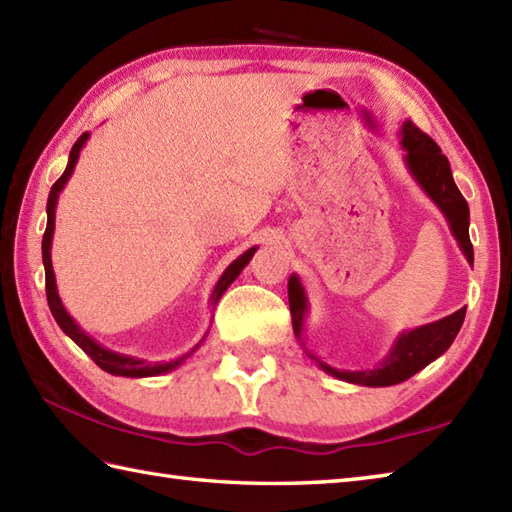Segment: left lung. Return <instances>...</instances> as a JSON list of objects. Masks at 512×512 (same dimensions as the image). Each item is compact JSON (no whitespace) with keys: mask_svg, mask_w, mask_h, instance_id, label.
I'll return each instance as SVG.
<instances>
[{"mask_svg":"<svg viewBox=\"0 0 512 512\" xmlns=\"http://www.w3.org/2000/svg\"><path fill=\"white\" fill-rule=\"evenodd\" d=\"M400 145L405 149V165L418 187L429 195L431 202L438 206L442 215L447 217L449 228L453 237L458 239V246L466 257V262L473 266V244L469 239V204H466L464 195L455 187L453 173L449 167L447 156L442 154L436 140L429 138L424 132L405 121L400 127ZM288 301H290V314H292V330H295L297 341L308 352L306 343H303V323H306V314L310 310L306 290H303L299 277L292 273L288 279ZM466 308L449 314L440 321H433L420 328H413L407 332H400L396 336L394 345H391L389 354L380 361L374 369H358V372H347V369H336L319 361L317 356L310 354V358L319 363L323 372L330 376L345 380V383L363 385V387H389L398 385L402 380L418 374L422 367L436 361L438 356L449 350L451 343L458 336L462 323H464Z\"/></svg>","mask_w":512,"mask_h":512,"instance_id":"obj_1","label":"left lung"}]
</instances>
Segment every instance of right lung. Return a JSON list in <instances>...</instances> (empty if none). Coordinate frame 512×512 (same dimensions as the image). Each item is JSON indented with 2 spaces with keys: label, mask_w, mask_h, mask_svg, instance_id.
<instances>
[{
  "label": "right lung",
  "mask_w": 512,
  "mask_h": 512,
  "mask_svg": "<svg viewBox=\"0 0 512 512\" xmlns=\"http://www.w3.org/2000/svg\"><path fill=\"white\" fill-rule=\"evenodd\" d=\"M90 138V132H85L79 140H76L72 151H70V160H68V167H65L63 176L52 184L50 189V195H48V206H46V213H48V224H46V233H43V242H41V255H43V268H46V297H48V306H50V312L54 321L59 323V328L70 336V339L81 347V350L88 354L92 361L99 365L103 372L112 374V376H125V378H145V376H160V374H167L171 372V369H176L178 365H182L187 358L198 350V347L202 345V341L206 339V334L202 336V341L193 347L191 352H187L180 358H173V361H165V363H149L145 361V358H136V356H129V354H121V352H112L107 350V347H103L101 343H96L90 334H85L79 323H76L68 310L63 308L61 303V297H59V290H57V279H54V270H52V255H50V248H52V235H54V209H57V200H59V193L63 191L65 182L70 180L72 171H74V165L76 160H79V154L83 145L88 143ZM257 246L248 248L246 253L239 255L233 264H228V268L222 273L220 281H217L213 292H211V306H217V301H220V297L226 292V288L233 284V281L239 277V273L246 268V264L253 259Z\"/></svg>",
  "instance_id": "1"
}]
</instances>
